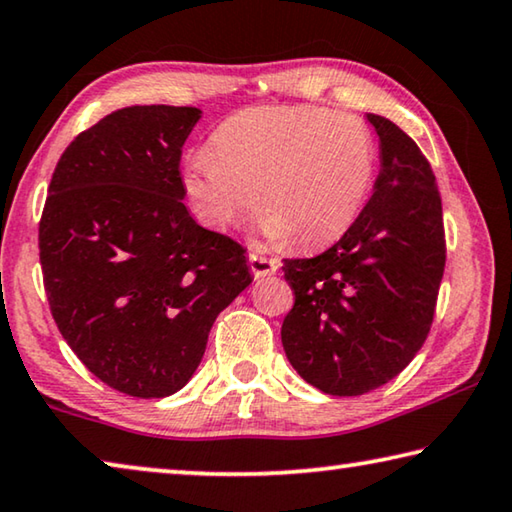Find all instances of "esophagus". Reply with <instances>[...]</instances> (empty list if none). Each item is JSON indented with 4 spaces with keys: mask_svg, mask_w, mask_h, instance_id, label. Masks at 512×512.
Masks as SVG:
<instances>
[{
    "mask_svg": "<svg viewBox=\"0 0 512 512\" xmlns=\"http://www.w3.org/2000/svg\"><path fill=\"white\" fill-rule=\"evenodd\" d=\"M249 267H251V274H254L256 279H263V276H270V274L279 270V261H276V258H267L263 254H256V251H251Z\"/></svg>",
    "mask_w": 512,
    "mask_h": 512,
    "instance_id": "34e87169",
    "label": "esophagus"
}]
</instances>
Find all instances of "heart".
<instances>
[{"label":"heart","mask_w":512,"mask_h":512,"mask_svg":"<svg viewBox=\"0 0 512 512\" xmlns=\"http://www.w3.org/2000/svg\"><path fill=\"white\" fill-rule=\"evenodd\" d=\"M374 172V136L358 115L261 106L229 117L211 152L188 158L183 183L197 213L217 229H242L261 204L272 242L320 247L356 222Z\"/></svg>","instance_id":"1"}]
</instances>
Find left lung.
I'll return each mask as SVG.
<instances>
[{
  "label": "left lung",
  "instance_id": "1",
  "mask_svg": "<svg viewBox=\"0 0 512 512\" xmlns=\"http://www.w3.org/2000/svg\"><path fill=\"white\" fill-rule=\"evenodd\" d=\"M367 120L381 140L374 195L335 245L283 261L295 295L283 349L301 379L335 397L365 395L404 372L431 331L447 261L431 163L395 122Z\"/></svg>",
  "mask_w": 512,
  "mask_h": 512
}]
</instances>
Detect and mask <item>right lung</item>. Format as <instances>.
Here are the masks:
<instances>
[{"instance_id":"add662e5","label":"right lung","mask_w":512,"mask_h":512,"mask_svg":"<svg viewBox=\"0 0 512 512\" xmlns=\"http://www.w3.org/2000/svg\"><path fill=\"white\" fill-rule=\"evenodd\" d=\"M192 106H127L74 138L38 224L58 331L88 370L129 397L181 390L215 317L251 283L245 247L188 213L179 163Z\"/></svg>"}]
</instances>
